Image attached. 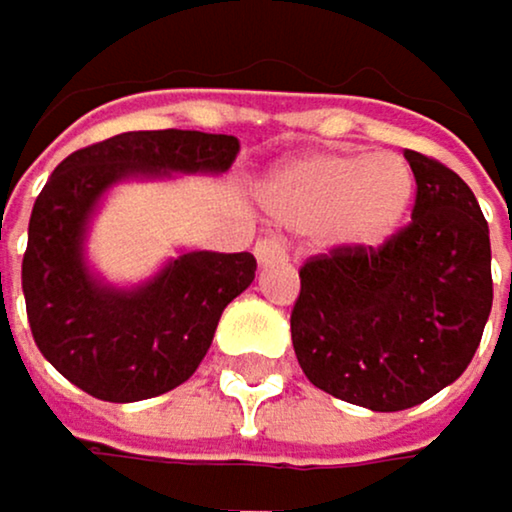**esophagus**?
I'll return each instance as SVG.
<instances>
[{
	"label": "esophagus",
	"mask_w": 512,
	"mask_h": 512,
	"mask_svg": "<svg viewBox=\"0 0 512 512\" xmlns=\"http://www.w3.org/2000/svg\"><path fill=\"white\" fill-rule=\"evenodd\" d=\"M254 258H258L261 267H276V264H285L288 261V254L279 242L273 239H261L258 245H254Z\"/></svg>",
	"instance_id": "esophagus-1"
}]
</instances>
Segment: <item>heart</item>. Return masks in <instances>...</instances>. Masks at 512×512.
Segmentation results:
<instances>
[{"instance_id": "obj_1", "label": "heart", "mask_w": 512, "mask_h": 512, "mask_svg": "<svg viewBox=\"0 0 512 512\" xmlns=\"http://www.w3.org/2000/svg\"><path fill=\"white\" fill-rule=\"evenodd\" d=\"M415 193V171L399 156L316 153L276 174L267 208L288 230L328 227L341 248H378L405 224Z\"/></svg>"}]
</instances>
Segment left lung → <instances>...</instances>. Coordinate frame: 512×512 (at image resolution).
<instances>
[{
	"label": "left lung",
	"instance_id": "8db88e82",
	"mask_svg": "<svg viewBox=\"0 0 512 512\" xmlns=\"http://www.w3.org/2000/svg\"><path fill=\"white\" fill-rule=\"evenodd\" d=\"M411 224L381 248H334L301 267L291 344L313 387L402 411L455 384L491 313V242L473 190L405 150Z\"/></svg>",
	"mask_w": 512,
	"mask_h": 512
}]
</instances>
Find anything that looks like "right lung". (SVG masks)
<instances>
[{
  "label": "right lung",
  "mask_w": 512,
  "mask_h": 512,
  "mask_svg": "<svg viewBox=\"0 0 512 512\" xmlns=\"http://www.w3.org/2000/svg\"><path fill=\"white\" fill-rule=\"evenodd\" d=\"M233 134L125 131L70 153L42 187L27 233L24 301L33 341L61 375L104 402L181 387L205 359L224 307L254 282V254L181 251L141 285H110L88 267L85 239L122 181L224 174Z\"/></svg>",
  "instance_id": "add662e5"
}]
</instances>
